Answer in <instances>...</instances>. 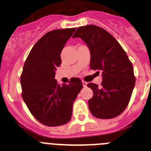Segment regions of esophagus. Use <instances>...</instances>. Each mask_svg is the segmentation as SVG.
Here are the masks:
<instances>
[{
	"instance_id": "1",
	"label": "esophagus",
	"mask_w": 151,
	"mask_h": 151,
	"mask_svg": "<svg viewBox=\"0 0 151 151\" xmlns=\"http://www.w3.org/2000/svg\"><path fill=\"white\" fill-rule=\"evenodd\" d=\"M82 84H83V86L84 87H86L88 85V83L86 82H85V81H82Z\"/></svg>"
}]
</instances>
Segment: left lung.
Segmentation results:
<instances>
[{
	"label": "left lung",
	"mask_w": 151,
	"mask_h": 151,
	"mask_svg": "<svg viewBox=\"0 0 151 151\" xmlns=\"http://www.w3.org/2000/svg\"><path fill=\"white\" fill-rule=\"evenodd\" d=\"M82 38L91 52L90 68L102 71L101 86L88 83L93 97L88 101L94 116L115 118L125 110L135 84L132 63L117 40L103 28L88 25L77 29L73 38Z\"/></svg>",
	"instance_id": "8db88e82"
}]
</instances>
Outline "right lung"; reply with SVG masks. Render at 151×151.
I'll use <instances>...</instances> for the list:
<instances>
[{
	"label": "right lung",
	"instance_id": "right-lung-1",
	"mask_svg": "<svg viewBox=\"0 0 151 151\" xmlns=\"http://www.w3.org/2000/svg\"><path fill=\"white\" fill-rule=\"evenodd\" d=\"M76 28L55 29L42 36L24 63L20 83L22 97L32 115L47 126H58L71 119L73 105L83 85L78 78L60 85L55 70L61 51Z\"/></svg>",
	"mask_w": 151,
	"mask_h": 151
}]
</instances>
